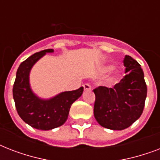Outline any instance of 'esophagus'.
Listing matches in <instances>:
<instances>
[{"label": "esophagus", "instance_id": "obj_1", "mask_svg": "<svg viewBox=\"0 0 160 160\" xmlns=\"http://www.w3.org/2000/svg\"><path fill=\"white\" fill-rule=\"evenodd\" d=\"M83 87H84V90H91V85L89 83H85L83 85Z\"/></svg>", "mask_w": 160, "mask_h": 160}]
</instances>
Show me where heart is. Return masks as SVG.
Here are the masks:
<instances>
[{"label": "heart", "instance_id": "1", "mask_svg": "<svg viewBox=\"0 0 160 160\" xmlns=\"http://www.w3.org/2000/svg\"><path fill=\"white\" fill-rule=\"evenodd\" d=\"M111 69H112V67H107L106 68V70H111ZM118 78H119V74H118V73H116L114 77L112 78V80H118Z\"/></svg>", "mask_w": 160, "mask_h": 160}]
</instances>
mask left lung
I'll list each match as a JSON object with an SVG mask.
<instances>
[{
	"label": "left lung",
	"instance_id": "left-lung-1",
	"mask_svg": "<svg viewBox=\"0 0 160 160\" xmlns=\"http://www.w3.org/2000/svg\"><path fill=\"white\" fill-rule=\"evenodd\" d=\"M125 75L113 88L99 86L95 95L94 115L104 128L122 130L129 127L143 113L147 85L140 65L131 56L124 59Z\"/></svg>",
	"mask_w": 160,
	"mask_h": 160
}]
</instances>
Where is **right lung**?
<instances>
[{
  "label": "right lung",
  "instance_id": "add662e5",
  "mask_svg": "<svg viewBox=\"0 0 160 160\" xmlns=\"http://www.w3.org/2000/svg\"><path fill=\"white\" fill-rule=\"evenodd\" d=\"M47 49L35 53L19 66L13 85V98L17 113L26 124L35 129L49 130L61 126L68 118L70 106L82 95L84 88L65 91L50 100H41L34 95L29 84V74L33 65L46 52Z\"/></svg>",
  "mask_w": 160,
  "mask_h": 160
}]
</instances>
